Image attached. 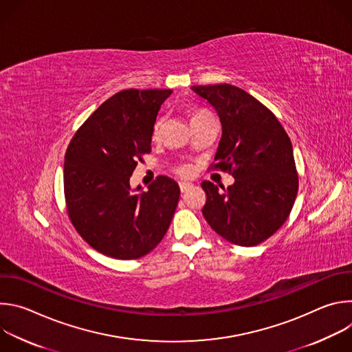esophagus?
Returning <instances> with one entry per match:
<instances>
[{"instance_id":"obj_1","label":"esophagus","mask_w":352,"mask_h":352,"mask_svg":"<svg viewBox=\"0 0 352 352\" xmlns=\"http://www.w3.org/2000/svg\"><path fill=\"white\" fill-rule=\"evenodd\" d=\"M190 188H192V184H189V182H179V189H181L182 193L188 192Z\"/></svg>"}]
</instances>
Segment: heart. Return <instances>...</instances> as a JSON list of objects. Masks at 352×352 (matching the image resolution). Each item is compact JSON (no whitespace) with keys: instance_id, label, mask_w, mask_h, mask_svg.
<instances>
[{"instance_id":"1","label":"heart","mask_w":352,"mask_h":352,"mask_svg":"<svg viewBox=\"0 0 352 352\" xmlns=\"http://www.w3.org/2000/svg\"><path fill=\"white\" fill-rule=\"evenodd\" d=\"M204 116H209V113L205 111V110H192V111H190V121L195 120V118H199V117H204ZM160 131H162V121L159 120V121H156V124H155V126H153L152 138H153V139H157V138L160 136ZM178 173H179L181 175H189L190 170H189V167L184 166V167H179V168H178Z\"/></svg>"}]
</instances>
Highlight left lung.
<instances>
[{
	"label": "left lung",
	"mask_w": 352,
	"mask_h": 352,
	"mask_svg": "<svg viewBox=\"0 0 352 352\" xmlns=\"http://www.w3.org/2000/svg\"><path fill=\"white\" fill-rule=\"evenodd\" d=\"M214 107L223 135L213 168L228 171L235 182L219 190L204 181L202 213L224 239L255 246L287 220L298 192L291 140L276 116L245 90L223 83L192 86Z\"/></svg>",
	"instance_id": "8db88e82"
}]
</instances>
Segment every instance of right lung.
<instances>
[{
	"mask_svg": "<svg viewBox=\"0 0 352 352\" xmlns=\"http://www.w3.org/2000/svg\"><path fill=\"white\" fill-rule=\"evenodd\" d=\"M170 89L116 93L76 131L65 153L64 192L78 234L100 254L131 261L166 235L179 200L178 184L160 175L146 192L129 178L152 150V131Z\"/></svg>",
	"mask_w": 352,
	"mask_h": 352,
	"instance_id": "right-lung-1",
	"label": "right lung"
}]
</instances>
